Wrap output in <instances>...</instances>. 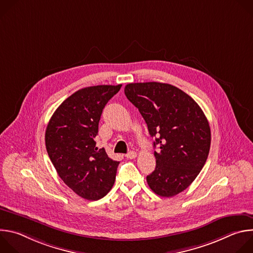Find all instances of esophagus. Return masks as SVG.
I'll return each instance as SVG.
<instances>
[{
  "label": "esophagus",
  "mask_w": 253,
  "mask_h": 253,
  "mask_svg": "<svg viewBox=\"0 0 253 253\" xmlns=\"http://www.w3.org/2000/svg\"><path fill=\"white\" fill-rule=\"evenodd\" d=\"M136 156H137V153L135 151H130L129 153H127L125 155V157L128 159H134V158H136Z\"/></svg>",
  "instance_id": "1"
}]
</instances>
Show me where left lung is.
Here are the masks:
<instances>
[{
  "label": "left lung",
  "mask_w": 253,
  "mask_h": 253,
  "mask_svg": "<svg viewBox=\"0 0 253 253\" xmlns=\"http://www.w3.org/2000/svg\"><path fill=\"white\" fill-rule=\"evenodd\" d=\"M127 99L145 120L153 146L155 170L146 177L151 190L172 197L185 190L203 168L209 154V123L199 105L175 86L159 82L130 83Z\"/></svg>",
  "instance_id": "8db88e82"
}]
</instances>
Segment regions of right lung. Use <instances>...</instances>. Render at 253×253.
I'll return each mask as SVG.
<instances>
[{"instance_id":"add662e5","label":"right lung","mask_w":253,"mask_h":253,"mask_svg":"<svg viewBox=\"0 0 253 253\" xmlns=\"http://www.w3.org/2000/svg\"><path fill=\"white\" fill-rule=\"evenodd\" d=\"M122 85L83 88L54 112L46 133L48 155L64 183L87 200H98L115 182L118 161L98 149L95 138L105 105Z\"/></svg>"}]
</instances>
